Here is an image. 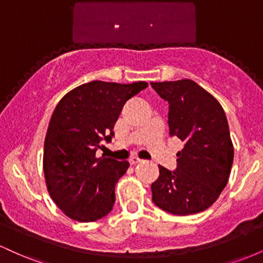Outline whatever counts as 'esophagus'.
Listing matches in <instances>:
<instances>
[{"mask_svg": "<svg viewBox=\"0 0 263 263\" xmlns=\"http://www.w3.org/2000/svg\"><path fill=\"white\" fill-rule=\"evenodd\" d=\"M128 162L131 163V164H137V163L142 162V159L138 158V157H131V158L128 159Z\"/></svg>", "mask_w": 263, "mask_h": 263, "instance_id": "34e87169", "label": "esophagus"}]
</instances>
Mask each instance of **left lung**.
Returning a JSON list of instances; mask_svg holds the SVG:
<instances>
[{"label": "left lung", "instance_id": "left-lung-1", "mask_svg": "<svg viewBox=\"0 0 263 263\" xmlns=\"http://www.w3.org/2000/svg\"><path fill=\"white\" fill-rule=\"evenodd\" d=\"M151 85L170 105V135L184 142L177 153L176 171L158 165L159 177L151 185L152 200L174 215L200 213L224 190L234 162L224 108L190 79Z\"/></svg>", "mask_w": 263, "mask_h": 263}]
</instances>
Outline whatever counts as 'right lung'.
<instances>
[{
	"mask_svg": "<svg viewBox=\"0 0 263 263\" xmlns=\"http://www.w3.org/2000/svg\"><path fill=\"white\" fill-rule=\"evenodd\" d=\"M147 86L146 81H90L57 105L45 136L43 170L50 197L70 219L96 221L112 210L115 185L129 163L98 158L96 151L114 137L126 101Z\"/></svg>",
	"mask_w": 263,
	"mask_h": 263,
	"instance_id": "right-lung-1",
	"label": "right lung"
}]
</instances>
